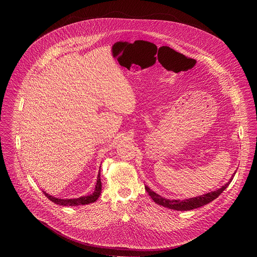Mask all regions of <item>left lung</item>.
I'll use <instances>...</instances> for the list:
<instances>
[{"label":"left lung","instance_id":"8db88e82","mask_svg":"<svg viewBox=\"0 0 257 257\" xmlns=\"http://www.w3.org/2000/svg\"><path fill=\"white\" fill-rule=\"evenodd\" d=\"M235 174V173H233ZM234 175L231 176V178L229 179V181L225 184L224 186H222L220 189L216 190V191H212L210 193H207L205 195H201L195 198H190V199H186V200H169V199H165L163 197H161L160 195L156 194L155 192H153L152 190H150L147 186H146V190L147 193L149 194V196L152 198V200L160 205L163 206L165 208L171 209V210H176V211H190L193 209H197L200 208L202 206H205L207 204H209L210 202L214 201L215 199H217L220 194L224 191V189L230 184L232 177Z\"/></svg>","mask_w":257,"mask_h":257}]
</instances>
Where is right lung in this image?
Masks as SVG:
<instances>
[{"label": "right lung", "mask_w": 257, "mask_h": 257, "mask_svg": "<svg viewBox=\"0 0 257 257\" xmlns=\"http://www.w3.org/2000/svg\"><path fill=\"white\" fill-rule=\"evenodd\" d=\"M101 171V170H100ZM100 171L98 174V178H97V184H96V188L93 194L89 195V196H84V197H79L76 199H58L55 197H52L50 195H48L47 193H44V195L53 203L60 205V206H79V205H88L90 203H94L95 201L98 200V198L101 195V190H102V183H101V175H100Z\"/></svg>", "instance_id": "right-lung-1"}]
</instances>
